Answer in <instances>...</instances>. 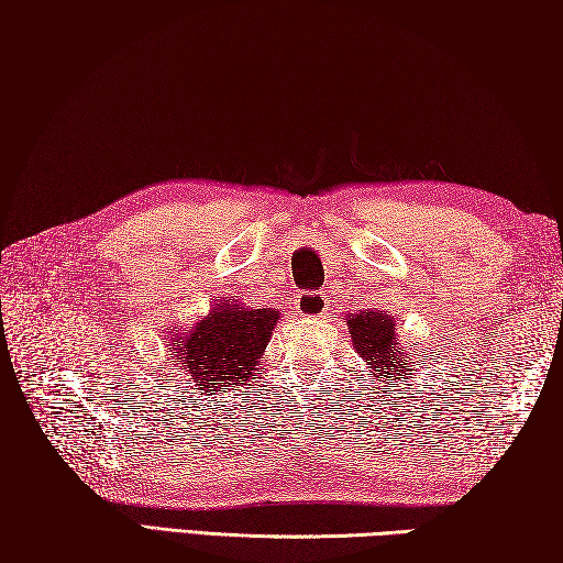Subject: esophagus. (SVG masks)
I'll list each match as a JSON object with an SVG mask.
<instances>
[{"label": "esophagus", "mask_w": 563, "mask_h": 563, "mask_svg": "<svg viewBox=\"0 0 563 563\" xmlns=\"http://www.w3.org/2000/svg\"><path fill=\"white\" fill-rule=\"evenodd\" d=\"M328 302L330 299L322 295V291H302V295L297 297V312L302 314V318H318L328 310Z\"/></svg>", "instance_id": "esophagus-1"}]
</instances>
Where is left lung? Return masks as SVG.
Instances as JSON below:
<instances>
[{
    "instance_id": "8db88e82",
    "label": "left lung",
    "mask_w": 563,
    "mask_h": 563,
    "mask_svg": "<svg viewBox=\"0 0 563 563\" xmlns=\"http://www.w3.org/2000/svg\"><path fill=\"white\" fill-rule=\"evenodd\" d=\"M345 322H349L353 349L366 361L368 374L376 382L387 384L389 379H405L407 372H415L410 366L415 364L418 353H410L399 345L395 318H389L384 310H358L356 314L351 312ZM358 379H364V374Z\"/></svg>"
}]
</instances>
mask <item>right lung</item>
Masks as SVG:
<instances>
[{
    "instance_id": "obj_1",
    "label": "right lung",
    "mask_w": 563,
    "mask_h": 563,
    "mask_svg": "<svg viewBox=\"0 0 563 563\" xmlns=\"http://www.w3.org/2000/svg\"><path fill=\"white\" fill-rule=\"evenodd\" d=\"M276 320V310H253L222 299L189 333L174 335L168 356L181 361L199 389L220 391L230 384L241 387L264 358Z\"/></svg>"
}]
</instances>
